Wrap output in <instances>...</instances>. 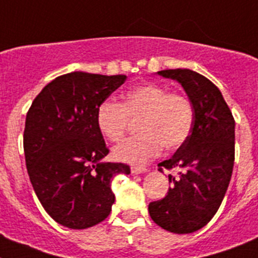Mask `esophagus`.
<instances>
[{"instance_id": "34e87169", "label": "esophagus", "mask_w": 258, "mask_h": 258, "mask_svg": "<svg viewBox=\"0 0 258 258\" xmlns=\"http://www.w3.org/2000/svg\"><path fill=\"white\" fill-rule=\"evenodd\" d=\"M146 172H147V169L143 168V166H132V173L133 174H142V173Z\"/></svg>"}]
</instances>
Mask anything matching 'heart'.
Instances as JSON below:
<instances>
[{
  "mask_svg": "<svg viewBox=\"0 0 258 258\" xmlns=\"http://www.w3.org/2000/svg\"><path fill=\"white\" fill-rule=\"evenodd\" d=\"M129 117L140 118L141 133L116 146L113 157L133 165L150 161L163 146L169 151L181 147L188 140L195 121L187 97L154 83L131 88L122 97V103L111 99L99 103L95 121L106 140L118 142L126 132Z\"/></svg>",
  "mask_w": 258,
  "mask_h": 258,
  "instance_id": "heart-1",
  "label": "heart"
}]
</instances>
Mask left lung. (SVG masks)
I'll return each instance as SVG.
<instances>
[{
    "mask_svg": "<svg viewBox=\"0 0 258 258\" xmlns=\"http://www.w3.org/2000/svg\"><path fill=\"white\" fill-rule=\"evenodd\" d=\"M159 76L181 84L195 112L192 132L169 160L159 166L177 169L168 175L165 198L150 203L152 221L174 234L204 227L220 208L229 187L235 155V121L220 89L187 68L164 70ZM161 170V169H160Z\"/></svg>",
    "mask_w": 258,
    "mask_h": 258,
    "instance_id": "obj_1",
    "label": "left lung"
}]
</instances>
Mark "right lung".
<instances>
[{"label": "right lung", "instance_id": "1", "mask_svg": "<svg viewBox=\"0 0 258 258\" xmlns=\"http://www.w3.org/2000/svg\"><path fill=\"white\" fill-rule=\"evenodd\" d=\"M125 75L75 71L56 77L35 98L26 117L24 155L29 179L52 220L68 229H88L108 217L116 174H129L108 154L95 121L99 103L125 83Z\"/></svg>", "mask_w": 258, "mask_h": 258}]
</instances>
